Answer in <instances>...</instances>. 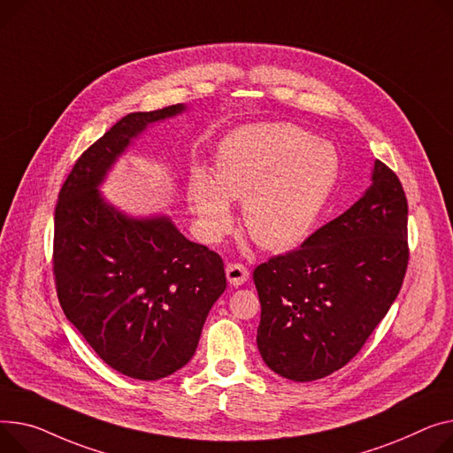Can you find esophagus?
<instances>
[{
    "label": "esophagus",
    "instance_id": "1",
    "mask_svg": "<svg viewBox=\"0 0 453 453\" xmlns=\"http://www.w3.org/2000/svg\"><path fill=\"white\" fill-rule=\"evenodd\" d=\"M226 275H227L229 284H233V286H242V284H246L248 279H250V271H248V267H246L244 264H240V262H229V264L226 265Z\"/></svg>",
    "mask_w": 453,
    "mask_h": 453
}]
</instances>
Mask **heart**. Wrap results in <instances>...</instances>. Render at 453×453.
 <instances>
[{
  "mask_svg": "<svg viewBox=\"0 0 453 453\" xmlns=\"http://www.w3.org/2000/svg\"><path fill=\"white\" fill-rule=\"evenodd\" d=\"M335 149L291 124H255L229 133L219 145L215 178L195 171L189 202L202 234L217 242L231 227L229 200H242V222L271 251L308 236L335 186Z\"/></svg>",
  "mask_w": 453,
  "mask_h": 453,
  "instance_id": "b5f03b06",
  "label": "heart"
}]
</instances>
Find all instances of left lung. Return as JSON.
I'll return each instance as SVG.
<instances>
[{"label": "left lung", "mask_w": 453, "mask_h": 453, "mask_svg": "<svg viewBox=\"0 0 453 453\" xmlns=\"http://www.w3.org/2000/svg\"><path fill=\"white\" fill-rule=\"evenodd\" d=\"M373 184L303 246L253 271L257 344L275 373L310 382L346 366L397 298L408 267V200L375 160Z\"/></svg>", "instance_id": "8db88e82"}]
</instances>
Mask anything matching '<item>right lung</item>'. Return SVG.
<instances>
[{"mask_svg":"<svg viewBox=\"0 0 453 453\" xmlns=\"http://www.w3.org/2000/svg\"><path fill=\"white\" fill-rule=\"evenodd\" d=\"M182 104L124 116L76 160L54 211L52 271L59 306L105 365L140 380L186 366L226 289L224 260L167 217L131 219L98 186L149 124Z\"/></svg>","mask_w":453,"mask_h":453,"instance_id":"add662e5","label":"right lung"}]
</instances>
